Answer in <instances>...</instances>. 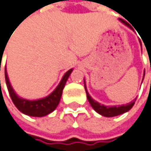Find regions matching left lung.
I'll list each match as a JSON object with an SVG mask.
<instances>
[{
  "label": "left lung",
  "mask_w": 151,
  "mask_h": 151,
  "mask_svg": "<svg viewBox=\"0 0 151 151\" xmlns=\"http://www.w3.org/2000/svg\"><path fill=\"white\" fill-rule=\"evenodd\" d=\"M121 21L123 23H124L126 26H128L129 27H131L130 25L126 21H124V20H121ZM144 75H145V73H144ZM84 87H85V90H86V93H87V98H88V100L90 106L93 107V109L96 112H98L99 114H101L103 116L112 117V116H116V115L122 114L129 111L133 106V105H134V103L136 101V99H135L132 102H131V103H129L127 105H123V106H106L100 105L99 103H98L96 101H95L94 99H92V98L88 95V93L87 91L85 84H84Z\"/></svg>",
  "instance_id": "1"
}]
</instances>
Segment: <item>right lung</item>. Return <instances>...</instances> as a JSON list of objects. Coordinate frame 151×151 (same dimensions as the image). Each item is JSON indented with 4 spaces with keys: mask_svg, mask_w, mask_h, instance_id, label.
I'll list each match as a JSON object with an SVG mask.
<instances>
[{
    "mask_svg": "<svg viewBox=\"0 0 151 151\" xmlns=\"http://www.w3.org/2000/svg\"><path fill=\"white\" fill-rule=\"evenodd\" d=\"M71 71H72V69L69 70L64 74V76L63 77L60 84L57 86V88L55 89V91H53L52 94H50L48 96H46L45 99L34 100V101L20 99L15 94L14 90L12 89V86L9 84L8 75L6 72V69H5V81H6V84H7V88H8L9 96H10V98H12V102L16 106V107L25 114H27L30 116L41 117V116H45V115L52 113L58 106L62 94H63V89L65 86V83L70 76V74L71 73Z\"/></svg>",
    "mask_w": 151,
    "mask_h": 151,
    "instance_id": "obj_1",
    "label": "right lung"
}]
</instances>
